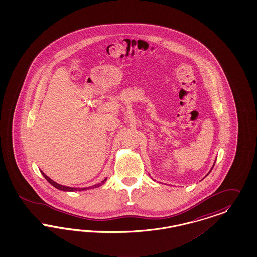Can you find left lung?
<instances>
[{
	"label": "left lung",
	"mask_w": 257,
	"mask_h": 257,
	"mask_svg": "<svg viewBox=\"0 0 257 257\" xmlns=\"http://www.w3.org/2000/svg\"><path fill=\"white\" fill-rule=\"evenodd\" d=\"M214 165H215V164H214ZM213 167H214V166H213ZM213 167H212V169H213ZM212 169H211V171H212ZM210 171H209V172H208V174H209V173H210ZM208 174H207V175H208Z\"/></svg>",
	"instance_id": "8db88e82"
}]
</instances>
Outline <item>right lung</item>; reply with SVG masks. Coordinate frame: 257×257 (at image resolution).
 Listing matches in <instances>:
<instances>
[{"instance_id":"1","label":"right lung","mask_w":257,"mask_h":257,"mask_svg":"<svg viewBox=\"0 0 257 257\" xmlns=\"http://www.w3.org/2000/svg\"><path fill=\"white\" fill-rule=\"evenodd\" d=\"M41 171L42 175L44 176V178H45V179H46L47 181L52 185V186H54V187H56L57 189H59V190H63V191H82V190H86V189H89V188H96V187L101 186L102 184H104V183H105V181L107 179V178H105L103 181H101V183H99V184H97V185H94L93 187H84V188H75V187H65V186H62V185H59V184L55 183V181H53L51 178H49L43 171Z\"/></svg>"}]
</instances>
